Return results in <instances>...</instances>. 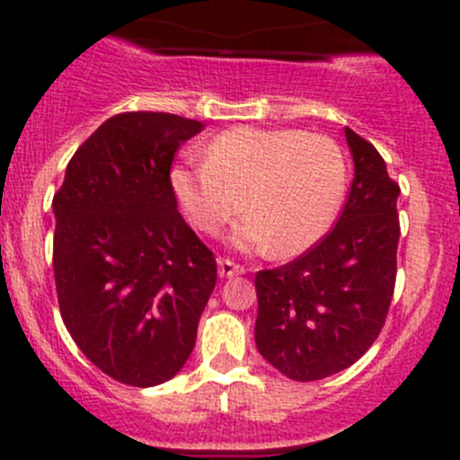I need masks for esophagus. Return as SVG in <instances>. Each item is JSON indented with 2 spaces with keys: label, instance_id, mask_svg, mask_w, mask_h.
Segmentation results:
<instances>
[{
  "label": "esophagus",
  "instance_id": "esophagus-1",
  "mask_svg": "<svg viewBox=\"0 0 460 460\" xmlns=\"http://www.w3.org/2000/svg\"><path fill=\"white\" fill-rule=\"evenodd\" d=\"M217 273H220V278L240 276V273H244V267H240L229 258H217Z\"/></svg>",
  "mask_w": 460,
  "mask_h": 460
}]
</instances>
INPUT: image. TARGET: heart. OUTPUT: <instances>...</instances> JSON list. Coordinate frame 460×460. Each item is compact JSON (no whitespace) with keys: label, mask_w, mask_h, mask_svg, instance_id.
<instances>
[{"label":"heart","mask_w":460,"mask_h":460,"mask_svg":"<svg viewBox=\"0 0 460 460\" xmlns=\"http://www.w3.org/2000/svg\"><path fill=\"white\" fill-rule=\"evenodd\" d=\"M189 220L217 234L243 208L231 234L243 252L271 247L278 258L307 252L329 231L347 191V162L336 140L298 128L235 127L213 137L207 160L171 171Z\"/></svg>","instance_id":"obj_1"}]
</instances>
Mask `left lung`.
Here are the masks:
<instances>
[{
    "mask_svg": "<svg viewBox=\"0 0 460 460\" xmlns=\"http://www.w3.org/2000/svg\"><path fill=\"white\" fill-rule=\"evenodd\" d=\"M354 182L336 226L303 256L256 273V345L287 378L354 365L383 329L396 282L401 187L374 144L345 128Z\"/></svg>",
    "mask_w": 460,
    "mask_h": 460,
    "instance_id": "obj_1",
    "label": "left lung"
}]
</instances>
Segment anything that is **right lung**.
I'll return each instance as SVG.
<instances>
[{
	"instance_id": "right-lung-1",
	"label": "right lung",
	"mask_w": 460,
	"mask_h": 460,
	"mask_svg": "<svg viewBox=\"0 0 460 460\" xmlns=\"http://www.w3.org/2000/svg\"><path fill=\"white\" fill-rule=\"evenodd\" d=\"M202 128L173 113L113 115L77 148L53 198L59 314L82 354L131 387L184 367L216 287V258L171 184L175 151Z\"/></svg>"
}]
</instances>
